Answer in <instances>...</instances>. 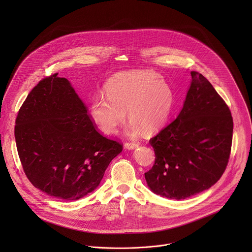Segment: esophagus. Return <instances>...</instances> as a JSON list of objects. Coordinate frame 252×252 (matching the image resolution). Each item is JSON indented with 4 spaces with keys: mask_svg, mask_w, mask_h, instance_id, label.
<instances>
[{
    "mask_svg": "<svg viewBox=\"0 0 252 252\" xmlns=\"http://www.w3.org/2000/svg\"><path fill=\"white\" fill-rule=\"evenodd\" d=\"M138 146H139V142H136V141H127L125 145V147L127 150H133L135 148H138Z\"/></svg>",
    "mask_w": 252,
    "mask_h": 252,
    "instance_id": "esophagus-1",
    "label": "esophagus"
}]
</instances>
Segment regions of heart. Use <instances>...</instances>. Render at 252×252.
I'll use <instances>...</instances> for the list:
<instances>
[{
	"instance_id": "obj_1",
	"label": "heart",
	"mask_w": 252,
	"mask_h": 252,
	"mask_svg": "<svg viewBox=\"0 0 252 252\" xmlns=\"http://www.w3.org/2000/svg\"><path fill=\"white\" fill-rule=\"evenodd\" d=\"M104 94L94 95L90 102L89 116L104 134L114 133L126 120L128 130L153 132L169 118L173 93L165 80L154 70H128L114 76L104 86Z\"/></svg>"
}]
</instances>
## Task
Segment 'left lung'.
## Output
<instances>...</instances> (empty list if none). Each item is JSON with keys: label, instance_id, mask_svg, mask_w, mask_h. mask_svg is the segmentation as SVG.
<instances>
[{"label": "left lung", "instance_id": "obj_1", "mask_svg": "<svg viewBox=\"0 0 252 252\" xmlns=\"http://www.w3.org/2000/svg\"><path fill=\"white\" fill-rule=\"evenodd\" d=\"M190 75L182 112L150 139L156 160L145 173L155 193L177 200L218 183L227 166L232 143L229 107L201 74Z\"/></svg>", "mask_w": 252, "mask_h": 252}]
</instances>
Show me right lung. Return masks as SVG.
Returning a JSON list of instances; mask_svg holds the SVG:
<instances>
[{"mask_svg": "<svg viewBox=\"0 0 252 252\" xmlns=\"http://www.w3.org/2000/svg\"><path fill=\"white\" fill-rule=\"evenodd\" d=\"M15 137L31 184L63 200H77L94 190L123 151L121 142L97 130L83 100L58 74L30 92L16 119Z\"/></svg>", "mask_w": 252, "mask_h": 252, "instance_id": "right-lung-1", "label": "right lung"}]
</instances>
